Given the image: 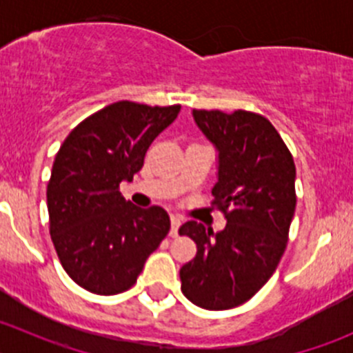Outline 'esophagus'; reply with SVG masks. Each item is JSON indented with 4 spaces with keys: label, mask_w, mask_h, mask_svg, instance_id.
I'll use <instances>...</instances> for the list:
<instances>
[{
    "label": "esophagus",
    "mask_w": 353,
    "mask_h": 353,
    "mask_svg": "<svg viewBox=\"0 0 353 353\" xmlns=\"http://www.w3.org/2000/svg\"><path fill=\"white\" fill-rule=\"evenodd\" d=\"M181 227V219L177 215H172L170 216V236L176 237L177 236V230H179Z\"/></svg>",
    "instance_id": "34e87169"
}]
</instances>
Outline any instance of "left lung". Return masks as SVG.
<instances>
[{
    "mask_svg": "<svg viewBox=\"0 0 353 353\" xmlns=\"http://www.w3.org/2000/svg\"><path fill=\"white\" fill-rule=\"evenodd\" d=\"M199 130L219 148V183L212 206L227 225L213 234L196 220L179 229L196 244L181 268V290L194 305L225 311L248 302L275 273L294 219L295 163L265 116L237 109H194Z\"/></svg>",
    "mask_w": 353,
    "mask_h": 353,
    "instance_id": "obj_1",
    "label": "left lung"
}]
</instances>
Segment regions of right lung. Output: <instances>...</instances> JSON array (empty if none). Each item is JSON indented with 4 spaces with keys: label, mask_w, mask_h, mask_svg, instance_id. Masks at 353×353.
Returning a JSON list of instances; mask_svg holds the SVG:
<instances>
[{
    "label": "right lung",
    "mask_w": 353,
    "mask_h": 353,
    "mask_svg": "<svg viewBox=\"0 0 353 353\" xmlns=\"http://www.w3.org/2000/svg\"><path fill=\"white\" fill-rule=\"evenodd\" d=\"M181 105L119 101L71 130L48 183L49 234L63 268L85 290L116 295L137 283L148 256L165 239L169 215L138 208L119 193L133 181L152 141Z\"/></svg>",
    "instance_id": "obj_1"
}]
</instances>
